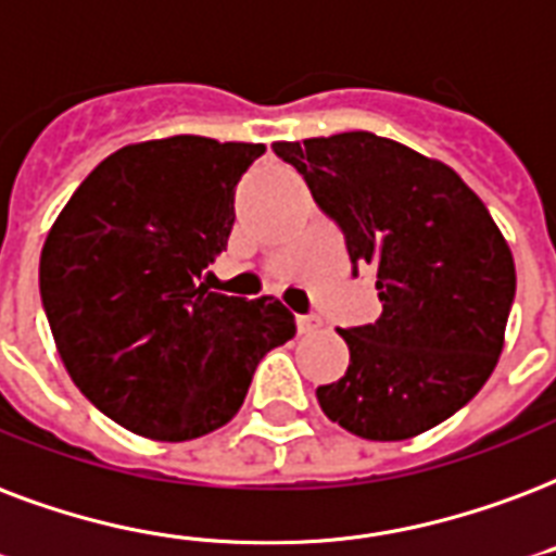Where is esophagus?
<instances>
[{"instance_id": "34e87169", "label": "esophagus", "mask_w": 556, "mask_h": 556, "mask_svg": "<svg viewBox=\"0 0 556 556\" xmlns=\"http://www.w3.org/2000/svg\"><path fill=\"white\" fill-rule=\"evenodd\" d=\"M317 326H320V317L317 315H296V332L300 334L315 332Z\"/></svg>"}]
</instances>
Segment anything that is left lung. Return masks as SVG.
I'll return each instance as SVG.
<instances>
[{
    "instance_id": "1",
    "label": "left lung",
    "mask_w": 556,
    "mask_h": 556,
    "mask_svg": "<svg viewBox=\"0 0 556 556\" xmlns=\"http://www.w3.org/2000/svg\"><path fill=\"white\" fill-rule=\"evenodd\" d=\"M317 210L376 268L379 320L346 326L350 367L317 388L332 422L367 440L434 429L472 400L502 355L516 296L507 241L443 163L367 130L274 142Z\"/></svg>"
}]
</instances>
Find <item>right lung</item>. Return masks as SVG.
Instances as JSON below:
<instances>
[{"label": "right lung", "instance_id": "add662e5", "mask_svg": "<svg viewBox=\"0 0 556 556\" xmlns=\"http://www.w3.org/2000/svg\"><path fill=\"white\" fill-rule=\"evenodd\" d=\"M265 146L151 139L75 189L40 256L42 312L72 381L151 440L201 438L236 417L268 350L294 338L274 296L215 294L236 186Z\"/></svg>", "mask_w": 556, "mask_h": 556}]
</instances>
